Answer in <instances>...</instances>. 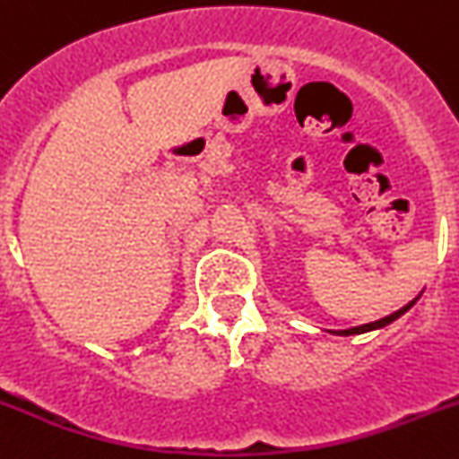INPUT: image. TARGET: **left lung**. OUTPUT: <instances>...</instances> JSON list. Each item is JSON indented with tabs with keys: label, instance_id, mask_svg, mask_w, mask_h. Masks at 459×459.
I'll use <instances>...</instances> for the list:
<instances>
[{
	"label": "left lung",
	"instance_id": "obj_1",
	"mask_svg": "<svg viewBox=\"0 0 459 459\" xmlns=\"http://www.w3.org/2000/svg\"><path fill=\"white\" fill-rule=\"evenodd\" d=\"M419 297H421V294H419ZM419 297H417V299H412V301H410L408 306H403V307H401V310H396V312H392V315L383 316V319H378V321H371V324H365V326H355V328H346V331H337L335 335H344V337H349V335H362V333L378 331V328H385V326H389V324H392V321H396L398 316H403L405 312H408L410 307H412L414 303L419 301Z\"/></svg>",
	"mask_w": 459,
	"mask_h": 459
}]
</instances>
